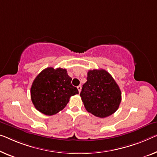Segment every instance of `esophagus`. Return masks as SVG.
Listing matches in <instances>:
<instances>
[{
  "label": "esophagus",
  "instance_id": "34e87169",
  "mask_svg": "<svg viewBox=\"0 0 157 157\" xmlns=\"http://www.w3.org/2000/svg\"><path fill=\"white\" fill-rule=\"evenodd\" d=\"M77 88H78L79 92H81V90H82V86H81V85L78 86V87H77Z\"/></svg>",
  "mask_w": 157,
  "mask_h": 157
}]
</instances>
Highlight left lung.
<instances>
[{
	"mask_svg": "<svg viewBox=\"0 0 157 157\" xmlns=\"http://www.w3.org/2000/svg\"><path fill=\"white\" fill-rule=\"evenodd\" d=\"M80 92L89 113L106 118L115 113L121 101V92L112 76L105 70L89 71Z\"/></svg>",
	"mask_w": 157,
	"mask_h": 157,
	"instance_id": "left-lung-1",
	"label": "left lung"
}]
</instances>
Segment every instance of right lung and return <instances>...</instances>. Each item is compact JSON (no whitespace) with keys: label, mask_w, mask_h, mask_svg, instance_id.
<instances>
[{"label":"right lung","mask_w":157,"mask_h":157,"mask_svg":"<svg viewBox=\"0 0 157 157\" xmlns=\"http://www.w3.org/2000/svg\"><path fill=\"white\" fill-rule=\"evenodd\" d=\"M71 80L65 69L50 67L43 70L34 79L30 91L35 108L47 116L63 109L71 97L79 93Z\"/></svg>","instance_id":"right-lung-1"}]
</instances>
